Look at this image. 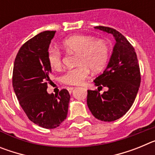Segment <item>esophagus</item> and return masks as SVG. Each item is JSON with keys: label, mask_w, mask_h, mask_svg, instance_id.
Instances as JSON below:
<instances>
[{"label": "esophagus", "mask_w": 155, "mask_h": 155, "mask_svg": "<svg viewBox=\"0 0 155 155\" xmlns=\"http://www.w3.org/2000/svg\"><path fill=\"white\" fill-rule=\"evenodd\" d=\"M67 89H68V91H69V93L71 94V93L72 92V91H73L74 87H67Z\"/></svg>", "instance_id": "1"}]
</instances>
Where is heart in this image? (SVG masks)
<instances>
[{"mask_svg":"<svg viewBox=\"0 0 155 155\" xmlns=\"http://www.w3.org/2000/svg\"><path fill=\"white\" fill-rule=\"evenodd\" d=\"M66 51L77 53L76 68L69 70L61 78L63 83L70 85L81 84L90 74V69L98 72L104 68L109 57V47L101 39L94 40L88 35H74L62 42ZM47 61L53 70L62 66V55L56 48L48 50Z\"/></svg>","mask_w":155,"mask_h":155,"instance_id":"obj_1","label":"heart"}]
</instances>
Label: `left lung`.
<instances>
[{
  "mask_svg": "<svg viewBox=\"0 0 155 155\" xmlns=\"http://www.w3.org/2000/svg\"><path fill=\"white\" fill-rule=\"evenodd\" d=\"M94 28L113 34L116 44L107 68L94 80L98 90H87V104L95 118L112 122L132 106L140 84V71L135 50L125 36L113 28ZM102 87H107L108 91L100 94Z\"/></svg>",
  "mask_w": 155,
  "mask_h": 155,
  "instance_id": "obj_1",
  "label": "left lung"
}]
</instances>
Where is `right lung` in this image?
<instances>
[{"mask_svg": "<svg viewBox=\"0 0 155 155\" xmlns=\"http://www.w3.org/2000/svg\"><path fill=\"white\" fill-rule=\"evenodd\" d=\"M56 31H45L21 46L15 60L12 85L28 118L42 128L59 127L67 118L70 94L62 89L48 94L51 68L47 52Z\"/></svg>", "mask_w": 155, "mask_h": 155, "instance_id": "right-lung-1", "label": "right lung"}]
</instances>
